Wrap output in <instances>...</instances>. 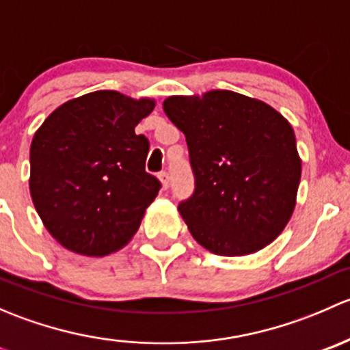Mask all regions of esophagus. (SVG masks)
Listing matches in <instances>:
<instances>
[{
  "label": "esophagus",
  "mask_w": 350,
  "mask_h": 350,
  "mask_svg": "<svg viewBox=\"0 0 350 350\" xmlns=\"http://www.w3.org/2000/svg\"><path fill=\"white\" fill-rule=\"evenodd\" d=\"M159 179H161V183H162V188L167 189L169 188V174H167V172H165V171L159 172Z\"/></svg>",
  "instance_id": "esophagus-1"
}]
</instances>
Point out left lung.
Instances as JSON below:
<instances>
[{
  "instance_id": "left-lung-1",
  "label": "left lung",
  "mask_w": 350,
  "mask_h": 350,
  "mask_svg": "<svg viewBox=\"0 0 350 350\" xmlns=\"http://www.w3.org/2000/svg\"><path fill=\"white\" fill-rule=\"evenodd\" d=\"M164 111L188 144L195 191L178 210L195 241L218 256H245L273 242L291 218L301 178L288 120L225 90L171 96Z\"/></svg>"
}]
</instances>
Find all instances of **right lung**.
<instances>
[{
	"mask_svg": "<svg viewBox=\"0 0 350 350\" xmlns=\"http://www.w3.org/2000/svg\"><path fill=\"white\" fill-rule=\"evenodd\" d=\"M152 100L94 91L62 105L30 147V195L45 228L66 249L101 257L139 230L161 181L146 171L149 140L135 126Z\"/></svg>",
	"mask_w": 350,
	"mask_h": 350,
	"instance_id": "right-lung-1",
	"label": "right lung"
}]
</instances>
